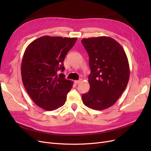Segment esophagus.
Instances as JSON below:
<instances>
[{
    "instance_id": "34e87169",
    "label": "esophagus",
    "mask_w": 151,
    "mask_h": 151,
    "mask_svg": "<svg viewBox=\"0 0 151 151\" xmlns=\"http://www.w3.org/2000/svg\"><path fill=\"white\" fill-rule=\"evenodd\" d=\"M82 81V79H79V80H77V81H74V83L76 84H79Z\"/></svg>"
}]
</instances>
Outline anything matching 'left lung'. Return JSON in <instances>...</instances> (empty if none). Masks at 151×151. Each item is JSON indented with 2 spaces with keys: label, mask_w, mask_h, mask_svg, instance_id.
<instances>
[{
  "label": "left lung",
  "mask_w": 151,
  "mask_h": 151,
  "mask_svg": "<svg viewBox=\"0 0 151 151\" xmlns=\"http://www.w3.org/2000/svg\"><path fill=\"white\" fill-rule=\"evenodd\" d=\"M89 55L90 89L82 95L84 105L96 110L111 106L129 83L130 68L123 47L115 40L99 36L81 40Z\"/></svg>",
  "instance_id": "obj_1"
}]
</instances>
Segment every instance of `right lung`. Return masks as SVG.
Here are the masks:
<instances>
[{
    "mask_svg": "<svg viewBox=\"0 0 151 151\" xmlns=\"http://www.w3.org/2000/svg\"><path fill=\"white\" fill-rule=\"evenodd\" d=\"M77 38L44 36L25 50L21 63L22 83L34 103L47 111L65 104L73 82L65 79L63 61Z\"/></svg>",
    "mask_w": 151,
    "mask_h": 151,
    "instance_id": "add662e5",
    "label": "right lung"
}]
</instances>
